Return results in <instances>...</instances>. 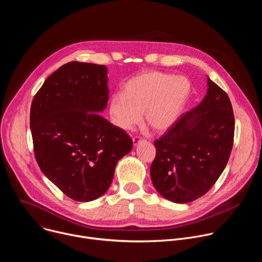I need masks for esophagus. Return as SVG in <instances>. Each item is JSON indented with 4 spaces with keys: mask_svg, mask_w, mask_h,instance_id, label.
Wrapping results in <instances>:
<instances>
[{
    "mask_svg": "<svg viewBox=\"0 0 262 262\" xmlns=\"http://www.w3.org/2000/svg\"><path fill=\"white\" fill-rule=\"evenodd\" d=\"M142 141V139L141 138H139V137H134L133 138V142H134V145H137L139 142H141Z\"/></svg>",
    "mask_w": 262,
    "mask_h": 262,
    "instance_id": "34e87169",
    "label": "esophagus"
}]
</instances>
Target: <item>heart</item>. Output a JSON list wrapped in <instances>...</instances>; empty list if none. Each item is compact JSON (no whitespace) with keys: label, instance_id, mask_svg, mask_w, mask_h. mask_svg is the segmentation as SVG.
<instances>
[{"label":"heart","instance_id":"heart-1","mask_svg":"<svg viewBox=\"0 0 262 262\" xmlns=\"http://www.w3.org/2000/svg\"><path fill=\"white\" fill-rule=\"evenodd\" d=\"M191 91L184 77L148 71L130 79L122 93L112 96L110 114L113 123L130 130L142 120L155 130L168 129L177 119Z\"/></svg>","mask_w":262,"mask_h":262}]
</instances>
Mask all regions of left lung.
<instances>
[{
    "label": "left lung",
    "instance_id": "1",
    "mask_svg": "<svg viewBox=\"0 0 262 262\" xmlns=\"http://www.w3.org/2000/svg\"><path fill=\"white\" fill-rule=\"evenodd\" d=\"M207 93L155 141L150 167L157 191L175 203L192 202L215 183L233 146L234 115L227 93L207 78Z\"/></svg>",
    "mask_w": 262,
    "mask_h": 262
}]
</instances>
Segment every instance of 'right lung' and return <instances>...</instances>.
I'll list each match as a JSON object with an SVG mask.
<instances>
[{"mask_svg": "<svg viewBox=\"0 0 262 262\" xmlns=\"http://www.w3.org/2000/svg\"><path fill=\"white\" fill-rule=\"evenodd\" d=\"M106 67L68 62L33 98L30 127L42 173L67 197L88 202L103 195L118 161L133 148L121 128L96 112L108 99Z\"/></svg>", "mask_w": 262, "mask_h": 262, "instance_id": "obj_1", "label": "right lung"}]
</instances>
